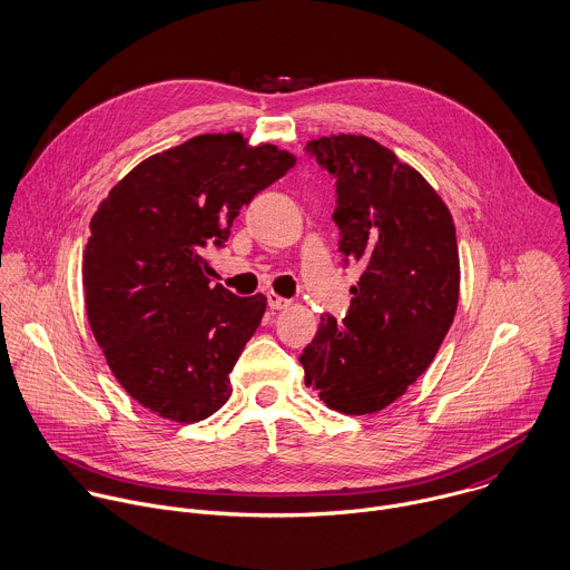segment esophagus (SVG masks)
Masks as SVG:
<instances>
[{
    "label": "esophagus",
    "instance_id": "obj_1",
    "mask_svg": "<svg viewBox=\"0 0 570 570\" xmlns=\"http://www.w3.org/2000/svg\"><path fill=\"white\" fill-rule=\"evenodd\" d=\"M267 305H269L272 309H285V307H289V301L283 298V296H278L276 292H267Z\"/></svg>",
    "mask_w": 570,
    "mask_h": 570
}]
</instances>
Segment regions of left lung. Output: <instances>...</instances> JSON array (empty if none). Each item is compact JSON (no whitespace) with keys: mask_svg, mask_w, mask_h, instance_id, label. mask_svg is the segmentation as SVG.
<instances>
[{"mask_svg":"<svg viewBox=\"0 0 570 570\" xmlns=\"http://www.w3.org/2000/svg\"><path fill=\"white\" fill-rule=\"evenodd\" d=\"M305 154L336 180L338 252L361 278L345 318L321 314L298 361L327 407L372 414L425 372L450 330L459 301L454 223L423 176L372 138H318Z\"/></svg>","mask_w":570,"mask_h":570,"instance_id":"1","label":"left lung"}]
</instances>
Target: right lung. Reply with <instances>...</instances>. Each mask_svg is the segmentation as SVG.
<instances>
[{"label":"right lung","instance_id":"1","mask_svg":"<svg viewBox=\"0 0 570 570\" xmlns=\"http://www.w3.org/2000/svg\"><path fill=\"white\" fill-rule=\"evenodd\" d=\"M240 134L196 136L129 171L91 218L87 316L120 385L151 412L194 423L232 396L229 372L267 307L209 287L240 209L294 167Z\"/></svg>","mask_w":570,"mask_h":570}]
</instances>
